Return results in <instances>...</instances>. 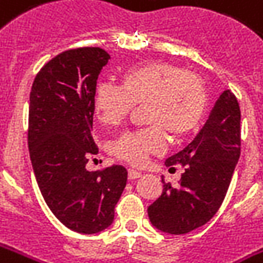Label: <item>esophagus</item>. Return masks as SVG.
<instances>
[{
	"instance_id": "obj_1",
	"label": "esophagus",
	"mask_w": 263,
	"mask_h": 263,
	"mask_svg": "<svg viewBox=\"0 0 263 263\" xmlns=\"http://www.w3.org/2000/svg\"><path fill=\"white\" fill-rule=\"evenodd\" d=\"M141 175H142V174L138 172V171L128 170V178H129V179H137V178H139Z\"/></svg>"
}]
</instances>
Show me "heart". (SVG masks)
Masks as SVG:
<instances>
[{"label": "heart", "mask_w": 263, "mask_h": 263, "mask_svg": "<svg viewBox=\"0 0 263 263\" xmlns=\"http://www.w3.org/2000/svg\"><path fill=\"white\" fill-rule=\"evenodd\" d=\"M134 105H146V129L126 132L114 141L111 154L132 165H142L149 155L161 154L166 134L185 139L201 125L208 108L203 81L170 62L137 65L121 77V87L100 84L93 95V109L105 126H117Z\"/></svg>", "instance_id": "1"}]
</instances>
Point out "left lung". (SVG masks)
I'll use <instances>...</instances> for the list:
<instances>
[{"mask_svg":"<svg viewBox=\"0 0 263 263\" xmlns=\"http://www.w3.org/2000/svg\"><path fill=\"white\" fill-rule=\"evenodd\" d=\"M239 155V104L227 89L195 139L165 161L166 166L179 163L185 171L176 186L162 179V194L148 206L151 223L182 235L211 221L225 199Z\"/></svg>","mask_w":263,"mask_h":263,"instance_id":"8db88e82","label":"left lung"}]
</instances>
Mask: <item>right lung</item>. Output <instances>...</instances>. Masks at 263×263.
I'll list each match as a JSON object with an SVG mask.
<instances>
[{"instance_id": "obj_1", "label": "right lung", "mask_w": 263, "mask_h": 263, "mask_svg": "<svg viewBox=\"0 0 263 263\" xmlns=\"http://www.w3.org/2000/svg\"><path fill=\"white\" fill-rule=\"evenodd\" d=\"M109 58L98 47L64 51L40 69L29 93L28 148L36 182L57 219L78 234L112 223L126 185L122 165L85 168L98 154L91 134L93 95Z\"/></svg>"}]
</instances>
